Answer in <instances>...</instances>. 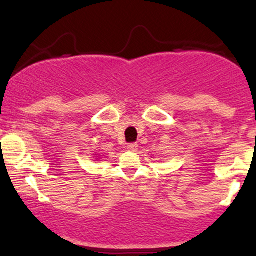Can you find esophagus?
Returning a JSON list of instances; mask_svg holds the SVG:
<instances>
[{
	"instance_id": "obj_1",
	"label": "esophagus",
	"mask_w": 256,
	"mask_h": 256,
	"mask_svg": "<svg viewBox=\"0 0 256 256\" xmlns=\"http://www.w3.org/2000/svg\"><path fill=\"white\" fill-rule=\"evenodd\" d=\"M128 150H130V152H137L138 144H137V143H131V144L128 146Z\"/></svg>"
}]
</instances>
